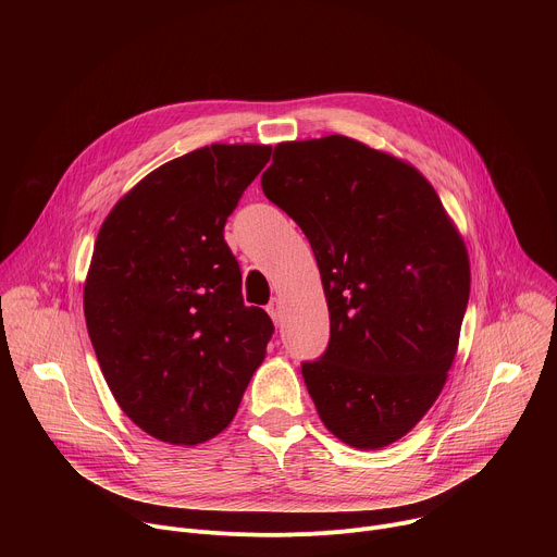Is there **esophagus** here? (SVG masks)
<instances>
[{
	"mask_svg": "<svg viewBox=\"0 0 557 557\" xmlns=\"http://www.w3.org/2000/svg\"><path fill=\"white\" fill-rule=\"evenodd\" d=\"M267 312L271 314V320L275 322V324H280V317H282V306H280V299H271L269 304H267Z\"/></svg>",
	"mask_w": 557,
	"mask_h": 557,
	"instance_id": "34e87169",
	"label": "esophagus"
}]
</instances>
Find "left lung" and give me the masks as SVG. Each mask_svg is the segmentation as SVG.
Returning <instances> with one entry per match:
<instances>
[{"mask_svg":"<svg viewBox=\"0 0 557 557\" xmlns=\"http://www.w3.org/2000/svg\"><path fill=\"white\" fill-rule=\"evenodd\" d=\"M262 189L306 233L331 314L301 366L322 423L357 449L406 436L434 406L469 299L462 235L430 181L348 136L277 143Z\"/></svg>","mask_w":557,"mask_h":557,"instance_id":"8db88e82","label":"left lung"}]
</instances>
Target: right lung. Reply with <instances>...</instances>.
Listing matches in <instances>:
<instances>
[{"mask_svg": "<svg viewBox=\"0 0 557 557\" xmlns=\"http://www.w3.org/2000/svg\"><path fill=\"white\" fill-rule=\"evenodd\" d=\"M271 147L213 143L149 172L108 213L84 284L101 372L149 436L220 434L267 357L271 317L245 306L224 222Z\"/></svg>", "mask_w": 557, "mask_h": 557, "instance_id": "right-lung-1", "label": "right lung"}]
</instances>
